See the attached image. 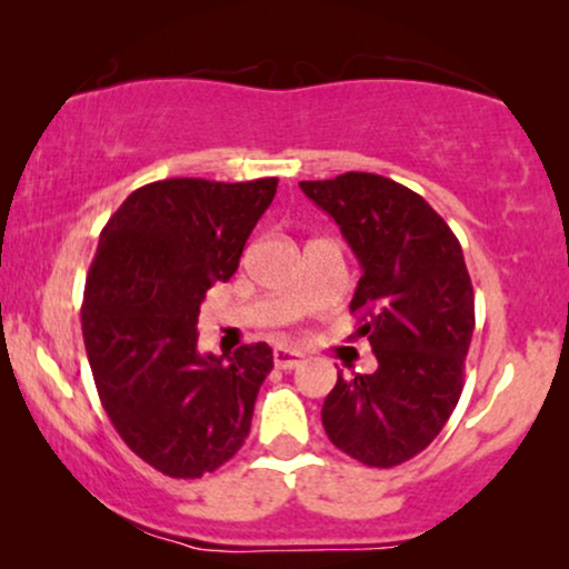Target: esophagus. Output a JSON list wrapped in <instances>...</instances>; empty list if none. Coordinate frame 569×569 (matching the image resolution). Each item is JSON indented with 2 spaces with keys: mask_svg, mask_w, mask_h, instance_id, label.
Returning a JSON list of instances; mask_svg holds the SVG:
<instances>
[{
  "mask_svg": "<svg viewBox=\"0 0 569 569\" xmlns=\"http://www.w3.org/2000/svg\"><path fill=\"white\" fill-rule=\"evenodd\" d=\"M272 361H276L278 369H293L299 367V363H305V352L278 345V348L272 350Z\"/></svg>",
  "mask_w": 569,
  "mask_h": 569,
  "instance_id": "obj_1",
  "label": "esophagus"
}]
</instances>
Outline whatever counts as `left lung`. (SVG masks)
Instances as JSON below:
<instances>
[{
    "instance_id": "8db88e82",
    "label": "left lung",
    "mask_w": 569,
    "mask_h": 569,
    "mask_svg": "<svg viewBox=\"0 0 569 569\" xmlns=\"http://www.w3.org/2000/svg\"><path fill=\"white\" fill-rule=\"evenodd\" d=\"M361 264L350 310L377 371L337 377L321 420L331 443L371 468L420 455L462 393L473 286L455 232L417 192L377 173L299 181Z\"/></svg>"
}]
</instances>
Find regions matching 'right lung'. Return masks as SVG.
Listing matches in <instances>:
<instances>
[{"label":"right lung","mask_w":569,"mask_h":569,"mask_svg":"<svg viewBox=\"0 0 569 569\" xmlns=\"http://www.w3.org/2000/svg\"><path fill=\"white\" fill-rule=\"evenodd\" d=\"M278 179H166L128 194L98 238L82 337L109 420L171 479H200L243 447L272 369L267 342L198 350L206 291L238 270Z\"/></svg>","instance_id":"add662e5"}]
</instances>
